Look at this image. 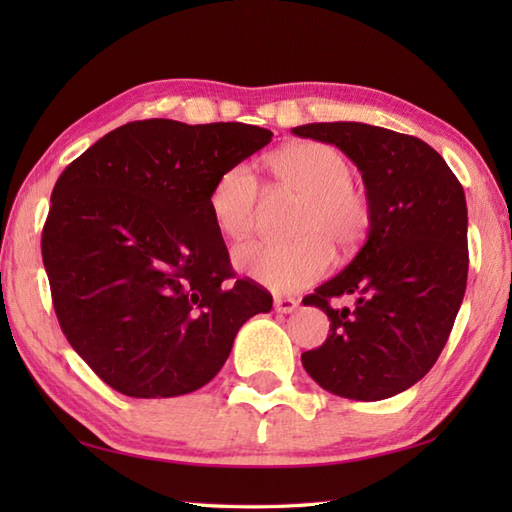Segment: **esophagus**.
Here are the masks:
<instances>
[{"instance_id":"obj_1","label":"esophagus","mask_w":512,"mask_h":512,"mask_svg":"<svg viewBox=\"0 0 512 512\" xmlns=\"http://www.w3.org/2000/svg\"><path fill=\"white\" fill-rule=\"evenodd\" d=\"M297 308H299L297 299H292V297H277L275 299V310L279 314H290V312H295Z\"/></svg>"}]
</instances>
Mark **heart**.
I'll use <instances>...</instances> for the list:
<instances>
[{
    "mask_svg": "<svg viewBox=\"0 0 512 512\" xmlns=\"http://www.w3.org/2000/svg\"><path fill=\"white\" fill-rule=\"evenodd\" d=\"M277 184L303 200L295 222L299 242L250 244L235 250V266L273 292H295L317 281L330 266L334 246L352 253L372 226V206L356 187L354 167L339 149L325 143H295L268 160ZM262 187L248 165L226 169L215 180L209 209L226 239L242 242L255 231Z\"/></svg>",
    "mask_w": 512,
    "mask_h": 512,
    "instance_id": "obj_1",
    "label": "heart"
}]
</instances>
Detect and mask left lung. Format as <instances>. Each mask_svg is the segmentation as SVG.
I'll return each mask as SVG.
<instances>
[{
    "mask_svg": "<svg viewBox=\"0 0 512 512\" xmlns=\"http://www.w3.org/2000/svg\"><path fill=\"white\" fill-rule=\"evenodd\" d=\"M292 134L339 147L363 173L372 206L363 248L303 299L328 314L330 334L301 363L330 394L391 398L436 365L462 306L469 275L464 189L416 136L347 121L301 125ZM339 296H352L355 306L332 307Z\"/></svg>",
    "mask_w": 512,
    "mask_h": 512,
    "instance_id": "1",
    "label": "left lung"
}]
</instances>
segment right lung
<instances>
[{"label": "right lung", "mask_w": 512, "mask_h": 512, "mask_svg": "<svg viewBox=\"0 0 512 512\" xmlns=\"http://www.w3.org/2000/svg\"><path fill=\"white\" fill-rule=\"evenodd\" d=\"M244 123H127L70 162L41 237L65 339L132 398L191 394L273 297L235 278L209 209L215 180L266 147Z\"/></svg>", "instance_id": "obj_1"}]
</instances>
